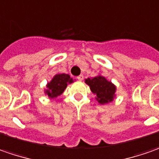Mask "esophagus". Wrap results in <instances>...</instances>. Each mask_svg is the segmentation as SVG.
<instances>
[{"label":"esophagus","mask_w":159,"mask_h":159,"mask_svg":"<svg viewBox=\"0 0 159 159\" xmlns=\"http://www.w3.org/2000/svg\"><path fill=\"white\" fill-rule=\"evenodd\" d=\"M76 78L79 80V81H82V80L84 79V75H78Z\"/></svg>","instance_id":"1"}]
</instances>
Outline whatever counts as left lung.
Segmentation results:
<instances>
[{
  "mask_svg": "<svg viewBox=\"0 0 159 159\" xmlns=\"http://www.w3.org/2000/svg\"><path fill=\"white\" fill-rule=\"evenodd\" d=\"M85 83L90 86L91 91L96 95V99L100 104L112 101L116 88L104 76L98 75L93 78H88L85 80Z\"/></svg>",
  "mask_w": 159,
  "mask_h": 159,
  "instance_id": "obj_1",
  "label": "left lung"
}]
</instances>
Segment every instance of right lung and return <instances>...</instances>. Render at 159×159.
<instances>
[{
    "instance_id": "right-lung-1",
    "label": "right lung",
    "mask_w": 159,
    "mask_h": 159,
    "mask_svg": "<svg viewBox=\"0 0 159 159\" xmlns=\"http://www.w3.org/2000/svg\"><path fill=\"white\" fill-rule=\"evenodd\" d=\"M73 80L70 78L69 75L59 74L56 75L52 80L47 84L48 90L46 91L47 95L51 98H55L62 93L68 84L72 83Z\"/></svg>"
}]
</instances>
